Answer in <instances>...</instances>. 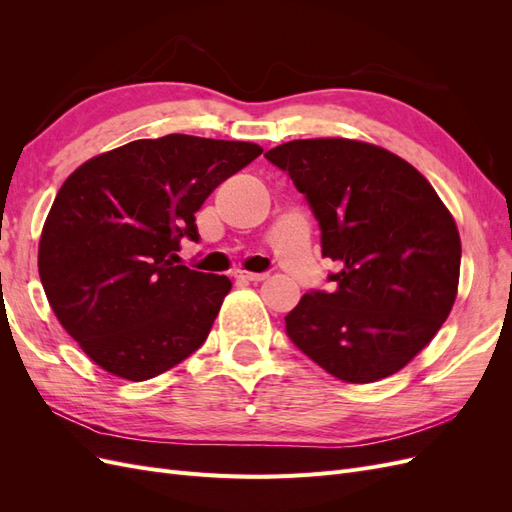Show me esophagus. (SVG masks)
<instances>
[{"label": "esophagus", "instance_id": "1", "mask_svg": "<svg viewBox=\"0 0 512 512\" xmlns=\"http://www.w3.org/2000/svg\"><path fill=\"white\" fill-rule=\"evenodd\" d=\"M235 277L239 282H265L267 273H250V271H235Z\"/></svg>", "mask_w": 512, "mask_h": 512}]
</instances>
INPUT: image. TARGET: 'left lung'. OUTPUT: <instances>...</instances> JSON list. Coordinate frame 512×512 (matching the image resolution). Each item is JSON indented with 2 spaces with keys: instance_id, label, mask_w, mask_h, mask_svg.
I'll list each match as a JSON object with an SVG mask.
<instances>
[{
  "instance_id": "left-lung-1",
  "label": "left lung",
  "mask_w": 512,
  "mask_h": 512,
  "mask_svg": "<svg viewBox=\"0 0 512 512\" xmlns=\"http://www.w3.org/2000/svg\"><path fill=\"white\" fill-rule=\"evenodd\" d=\"M305 194L337 262L331 292L286 316L292 344L337 380L389 378L421 352L457 299L461 239L431 183L389 149L305 138L265 153Z\"/></svg>"
}]
</instances>
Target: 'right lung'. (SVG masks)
<instances>
[{"label": "right lung", "instance_id": "1", "mask_svg": "<svg viewBox=\"0 0 512 512\" xmlns=\"http://www.w3.org/2000/svg\"><path fill=\"white\" fill-rule=\"evenodd\" d=\"M262 147L190 134L141 138L87 160L61 185L38 245L57 320L108 374L143 382L207 339L232 284L175 265L194 213Z\"/></svg>", "mask_w": 512, "mask_h": 512}]
</instances>
